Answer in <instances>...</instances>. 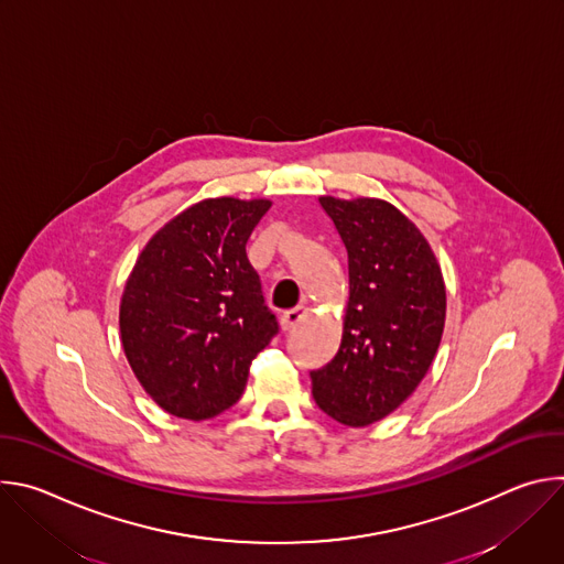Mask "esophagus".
<instances>
[{"mask_svg": "<svg viewBox=\"0 0 564 564\" xmlns=\"http://www.w3.org/2000/svg\"><path fill=\"white\" fill-rule=\"evenodd\" d=\"M305 316H307V310H305L303 305L292 307V310H285V312L281 314V328L288 333V330H292L294 326H299Z\"/></svg>", "mask_w": 564, "mask_h": 564, "instance_id": "esophagus-1", "label": "esophagus"}]
</instances>
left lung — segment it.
<instances>
[{"label": "left lung", "instance_id": "left-lung-1", "mask_svg": "<svg viewBox=\"0 0 564 564\" xmlns=\"http://www.w3.org/2000/svg\"><path fill=\"white\" fill-rule=\"evenodd\" d=\"M348 252L341 346L312 370L333 420L361 429L394 413L426 377L446 321L440 263L417 225L381 198L318 196Z\"/></svg>", "mask_w": 564, "mask_h": 564}]
</instances>
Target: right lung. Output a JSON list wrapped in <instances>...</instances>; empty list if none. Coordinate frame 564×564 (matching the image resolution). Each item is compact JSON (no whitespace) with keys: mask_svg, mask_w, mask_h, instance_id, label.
Masks as SVG:
<instances>
[{"mask_svg":"<svg viewBox=\"0 0 564 564\" xmlns=\"http://www.w3.org/2000/svg\"><path fill=\"white\" fill-rule=\"evenodd\" d=\"M268 198H205L160 227L120 299L127 361L155 404L209 420L243 394L254 357L279 333L246 243Z\"/></svg>","mask_w":564,"mask_h":564,"instance_id":"right-lung-1","label":"right lung"}]
</instances>
